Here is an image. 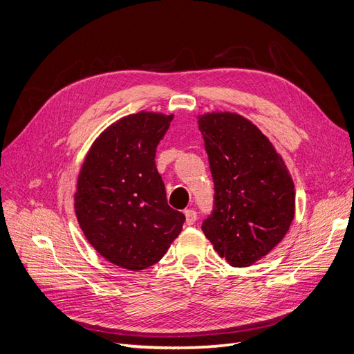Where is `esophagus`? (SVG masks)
Here are the masks:
<instances>
[{
    "label": "esophagus",
    "instance_id": "esophagus-1",
    "mask_svg": "<svg viewBox=\"0 0 354 354\" xmlns=\"http://www.w3.org/2000/svg\"><path fill=\"white\" fill-rule=\"evenodd\" d=\"M185 215H186V223L187 225H193L197 221V212L193 210V209L185 210Z\"/></svg>",
    "mask_w": 354,
    "mask_h": 354
}]
</instances>
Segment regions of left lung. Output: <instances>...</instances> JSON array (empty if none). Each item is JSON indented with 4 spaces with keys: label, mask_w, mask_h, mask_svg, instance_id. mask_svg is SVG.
<instances>
[{
    "label": "left lung",
    "mask_w": 354,
    "mask_h": 354,
    "mask_svg": "<svg viewBox=\"0 0 354 354\" xmlns=\"http://www.w3.org/2000/svg\"><path fill=\"white\" fill-rule=\"evenodd\" d=\"M199 131L215 185L214 210L202 231L232 267H248L289 231L292 177L270 140L236 113H207Z\"/></svg>",
    "instance_id": "1"
}]
</instances>
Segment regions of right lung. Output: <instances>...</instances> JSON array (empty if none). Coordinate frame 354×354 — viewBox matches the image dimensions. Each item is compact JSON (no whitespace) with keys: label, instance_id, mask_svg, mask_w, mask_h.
I'll return each mask as SVG.
<instances>
[{"label":"right lung","instance_id":"right-lung-1","mask_svg":"<svg viewBox=\"0 0 354 354\" xmlns=\"http://www.w3.org/2000/svg\"><path fill=\"white\" fill-rule=\"evenodd\" d=\"M173 115L139 111L95 139L82 164L75 214L88 243L110 263L144 270L158 263L186 216L169 207L155 153Z\"/></svg>","mask_w":354,"mask_h":354}]
</instances>
